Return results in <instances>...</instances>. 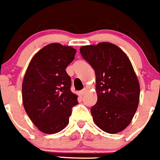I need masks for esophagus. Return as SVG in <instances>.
<instances>
[{"instance_id":"1","label":"esophagus","mask_w":160,"mask_h":160,"mask_svg":"<svg viewBox=\"0 0 160 160\" xmlns=\"http://www.w3.org/2000/svg\"><path fill=\"white\" fill-rule=\"evenodd\" d=\"M86 90H87L86 88H84L83 89L81 90V91H80V94L82 95V96H83V95L85 93V92H86Z\"/></svg>"}]
</instances>
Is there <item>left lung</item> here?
Instances as JSON below:
<instances>
[{"label": "left lung", "mask_w": 160, "mask_h": 160, "mask_svg": "<svg viewBox=\"0 0 160 160\" xmlns=\"http://www.w3.org/2000/svg\"><path fill=\"white\" fill-rule=\"evenodd\" d=\"M80 53L94 69L97 102L91 108L95 124L103 132H122L137 110L140 86L132 64L118 46L107 42L83 46Z\"/></svg>", "instance_id": "1"}]
</instances>
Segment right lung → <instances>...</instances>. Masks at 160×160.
<instances>
[{
    "label": "right lung",
    "mask_w": 160,
    "mask_h": 160,
    "mask_svg": "<svg viewBox=\"0 0 160 160\" xmlns=\"http://www.w3.org/2000/svg\"><path fill=\"white\" fill-rule=\"evenodd\" d=\"M75 53L73 47L50 43L35 54L26 70L23 105L33 124L45 134L63 130L68 124L72 108L78 103L65 71Z\"/></svg>",
    "instance_id": "obj_1"
}]
</instances>
